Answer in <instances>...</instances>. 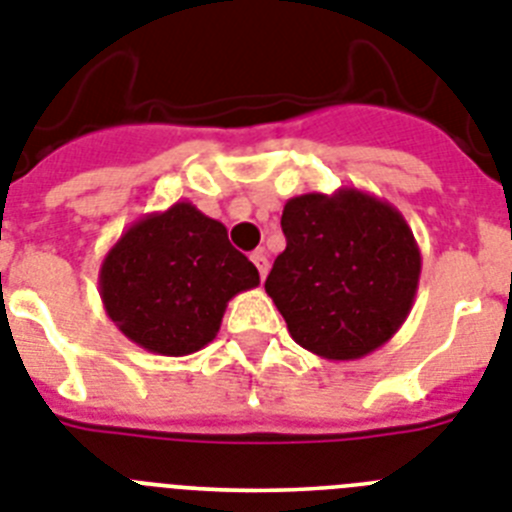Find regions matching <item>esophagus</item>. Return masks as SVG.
<instances>
[{
	"label": "esophagus",
	"mask_w": 512,
	"mask_h": 512,
	"mask_svg": "<svg viewBox=\"0 0 512 512\" xmlns=\"http://www.w3.org/2000/svg\"><path fill=\"white\" fill-rule=\"evenodd\" d=\"M251 261L256 264V269H259L261 280H264L266 272H269V259H266V251H261V248H259V251H253Z\"/></svg>",
	"instance_id": "1"
}]
</instances>
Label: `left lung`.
Returning <instances> with one entry per match:
<instances>
[{
    "label": "left lung",
    "instance_id": "left-lung-1",
    "mask_svg": "<svg viewBox=\"0 0 512 512\" xmlns=\"http://www.w3.org/2000/svg\"><path fill=\"white\" fill-rule=\"evenodd\" d=\"M285 251L264 287L287 332L327 361L369 356L403 327L421 277L405 217L366 190L303 193L282 209Z\"/></svg>",
    "mask_w": 512,
    "mask_h": 512
}]
</instances>
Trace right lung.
<instances>
[{
	"instance_id": "right-lung-1",
	"label": "right lung",
	"mask_w": 512,
	"mask_h": 512,
	"mask_svg": "<svg viewBox=\"0 0 512 512\" xmlns=\"http://www.w3.org/2000/svg\"><path fill=\"white\" fill-rule=\"evenodd\" d=\"M259 285L227 227L190 201L146 214L122 232L99 269L104 311L156 356H190L219 332L227 303Z\"/></svg>"
}]
</instances>
